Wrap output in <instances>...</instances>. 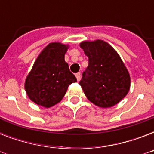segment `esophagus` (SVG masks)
I'll list each match as a JSON object with an SVG mask.
<instances>
[{
    "mask_svg": "<svg viewBox=\"0 0 154 154\" xmlns=\"http://www.w3.org/2000/svg\"><path fill=\"white\" fill-rule=\"evenodd\" d=\"M75 76H76V78H77V81H80V79H81V72H77V73L75 74Z\"/></svg>",
    "mask_w": 154,
    "mask_h": 154,
    "instance_id": "1",
    "label": "esophagus"
}]
</instances>
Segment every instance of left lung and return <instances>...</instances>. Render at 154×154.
Instances as JSON below:
<instances>
[{
	"mask_svg": "<svg viewBox=\"0 0 154 154\" xmlns=\"http://www.w3.org/2000/svg\"><path fill=\"white\" fill-rule=\"evenodd\" d=\"M80 47L89 57V65L80 82L85 95L98 107L114 106L130 89V76L122 58L102 40L84 41Z\"/></svg>",
	"mask_w": 154,
	"mask_h": 154,
	"instance_id": "left-lung-1",
	"label": "left lung"
}]
</instances>
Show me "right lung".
Segmentation results:
<instances>
[{
  "mask_svg": "<svg viewBox=\"0 0 154 154\" xmlns=\"http://www.w3.org/2000/svg\"><path fill=\"white\" fill-rule=\"evenodd\" d=\"M69 48V45L52 42L36 59L25 82V92L35 104L45 108L57 105L69 85L77 82L65 60Z\"/></svg>",
  "mask_w": 154,
  "mask_h": 154,
  "instance_id": "1",
  "label": "right lung"
}]
</instances>
